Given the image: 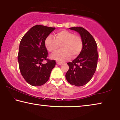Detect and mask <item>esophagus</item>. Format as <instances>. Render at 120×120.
Returning a JSON list of instances; mask_svg holds the SVG:
<instances>
[{"label":"esophagus","mask_w":120,"mask_h":120,"mask_svg":"<svg viewBox=\"0 0 120 120\" xmlns=\"http://www.w3.org/2000/svg\"><path fill=\"white\" fill-rule=\"evenodd\" d=\"M56 64H59V65H61V64H62L61 62H56Z\"/></svg>","instance_id":"obj_1"}]
</instances>
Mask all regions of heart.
Instances as JSON below:
<instances>
[{"mask_svg": "<svg viewBox=\"0 0 120 120\" xmlns=\"http://www.w3.org/2000/svg\"><path fill=\"white\" fill-rule=\"evenodd\" d=\"M54 37L49 35L46 38L45 45L49 51L55 53L61 45L62 50L56 52L52 58L58 62H63L71 57L75 58L82 52V41L79 36L71 32L62 30L54 34Z\"/></svg>", "mask_w": 120, "mask_h": 120, "instance_id": "heart-1", "label": "heart"}]
</instances>
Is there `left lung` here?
<instances>
[{
	"label": "left lung",
	"instance_id": "left-lung-1",
	"mask_svg": "<svg viewBox=\"0 0 120 120\" xmlns=\"http://www.w3.org/2000/svg\"><path fill=\"white\" fill-rule=\"evenodd\" d=\"M78 32L82 41V49L77 57L67 63L69 70L66 78L69 83L75 86H82L91 80L96 71L98 54L97 45L90 33L82 27H70Z\"/></svg>",
	"mask_w": 120,
	"mask_h": 120
}]
</instances>
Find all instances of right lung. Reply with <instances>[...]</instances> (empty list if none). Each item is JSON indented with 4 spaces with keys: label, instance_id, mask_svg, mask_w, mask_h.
Wrapping results in <instances>:
<instances>
[{
    "label": "right lung",
    "instance_id": "1",
    "mask_svg": "<svg viewBox=\"0 0 120 120\" xmlns=\"http://www.w3.org/2000/svg\"><path fill=\"white\" fill-rule=\"evenodd\" d=\"M55 27L36 25L30 28L22 38L19 44L18 61L22 76L33 86H39L48 82L55 60L47 58L48 52L45 45L46 38ZM47 63L42 64L43 60Z\"/></svg>",
    "mask_w": 120,
    "mask_h": 120
}]
</instances>
